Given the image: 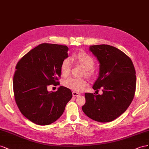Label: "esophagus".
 <instances>
[{"label":"esophagus","instance_id":"1","mask_svg":"<svg viewBox=\"0 0 149 149\" xmlns=\"http://www.w3.org/2000/svg\"><path fill=\"white\" fill-rule=\"evenodd\" d=\"M72 95H73L74 97H78L80 95V93H78V92H72Z\"/></svg>","mask_w":149,"mask_h":149}]
</instances>
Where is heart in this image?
Returning <instances> with one entry per match:
<instances>
[{"label": "heart", "mask_w": 149, "mask_h": 149, "mask_svg": "<svg viewBox=\"0 0 149 149\" xmlns=\"http://www.w3.org/2000/svg\"><path fill=\"white\" fill-rule=\"evenodd\" d=\"M72 61L81 65L86 69V75L89 77L93 76V71L92 68L94 66L95 62L93 58L87 53L80 51L73 54L72 57ZM71 69V62L69 59H64L60 66L61 74L66 77L70 74ZM63 86L74 92H82L84 90L87 86L86 80L84 79H76L71 77L63 81Z\"/></svg>", "instance_id": "1"}]
</instances>
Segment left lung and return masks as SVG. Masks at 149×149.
<instances>
[{"mask_svg": "<svg viewBox=\"0 0 149 149\" xmlns=\"http://www.w3.org/2000/svg\"><path fill=\"white\" fill-rule=\"evenodd\" d=\"M91 52L98 60L99 77L92 87L102 95L86 93L84 113L92 120L109 122L119 117L129 107L136 87L135 70L131 59L109 45H91Z\"/></svg>", "mask_w": 149, "mask_h": 149, "instance_id": "1", "label": "left lung"}]
</instances>
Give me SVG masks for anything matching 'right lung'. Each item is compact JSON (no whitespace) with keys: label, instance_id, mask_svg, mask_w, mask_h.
<instances>
[{"label":"right lung","instance_id":"obj_1","mask_svg":"<svg viewBox=\"0 0 149 149\" xmlns=\"http://www.w3.org/2000/svg\"><path fill=\"white\" fill-rule=\"evenodd\" d=\"M66 45L44 43L18 62L13 79L15 100L20 111L36 124L47 125L56 121L72 97L69 88L61 86L49 92L51 84L59 85L60 66L68 57Z\"/></svg>","mask_w":149,"mask_h":149}]
</instances>
